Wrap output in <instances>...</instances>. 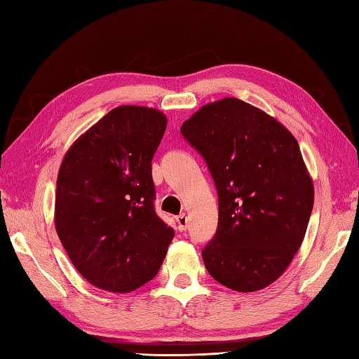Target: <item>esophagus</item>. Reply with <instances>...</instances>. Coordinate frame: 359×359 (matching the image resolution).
Returning <instances> with one entry per match:
<instances>
[{"mask_svg":"<svg viewBox=\"0 0 359 359\" xmlns=\"http://www.w3.org/2000/svg\"><path fill=\"white\" fill-rule=\"evenodd\" d=\"M177 224H178V230H180V231L187 230V225H189L187 216H186V215H180V216L177 217Z\"/></svg>","mask_w":359,"mask_h":359,"instance_id":"34e87169","label":"esophagus"}]
</instances>
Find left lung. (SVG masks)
<instances>
[{
    "label": "left lung",
    "instance_id": "1",
    "mask_svg": "<svg viewBox=\"0 0 359 359\" xmlns=\"http://www.w3.org/2000/svg\"><path fill=\"white\" fill-rule=\"evenodd\" d=\"M181 134L204 156L217 190L207 271L233 291L264 290L302 247L313 207L299 143L280 121L236 97L204 104Z\"/></svg>",
    "mask_w": 359,
    "mask_h": 359
}]
</instances>
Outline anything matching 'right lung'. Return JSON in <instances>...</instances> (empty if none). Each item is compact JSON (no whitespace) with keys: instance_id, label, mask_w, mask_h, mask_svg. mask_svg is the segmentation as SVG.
<instances>
[{"instance_id":"add662e5","label":"right lung","mask_w":359,"mask_h":359,"mask_svg":"<svg viewBox=\"0 0 359 359\" xmlns=\"http://www.w3.org/2000/svg\"><path fill=\"white\" fill-rule=\"evenodd\" d=\"M165 126L158 109L121 104L60 163L56 233L81 276L103 291L123 294L149 282L173 239L154 210L152 158Z\"/></svg>"}]
</instances>
